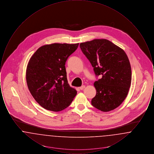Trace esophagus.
<instances>
[{
  "instance_id": "1",
  "label": "esophagus",
  "mask_w": 154,
  "mask_h": 154,
  "mask_svg": "<svg viewBox=\"0 0 154 154\" xmlns=\"http://www.w3.org/2000/svg\"><path fill=\"white\" fill-rule=\"evenodd\" d=\"M79 88H80V90H83V89L85 88V85H82V86L80 87Z\"/></svg>"
}]
</instances>
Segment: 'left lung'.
Listing matches in <instances>:
<instances>
[{
  "instance_id": "8db88e82",
  "label": "left lung",
  "mask_w": 154,
  "mask_h": 154,
  "mask_svg": "<svg viewBox=\"0 0 154 154\" xmlns=\"http://www.w3.org/2000/svg\"><path fill=\"white\" fill-rule=\"evenodd\" d=\"M81 50L94 67L96 95L92 105L104 112L118 107L127 96L132 80L128 58L123 50L106 39L81 43Z\"/></svg>"
}]
</instances>
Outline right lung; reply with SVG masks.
Listing matches in <instances>:
<instances>
[{
	"label": "right lung",
	"mask_w": 154,
	"mask_h": 154,
	"mask_svg": "<svg viewBox=\"0 0 154 154\" xmlns=\"http://www.w3.org/2000/svg\"><path fill=\"white\" fill-rule=\"evenodd\" d=\"M79 44H54L40 47L30 59L26 82L30 94L42 107L53 111L67 108L77 91L67 80L65 63Z\"/></svg>",
	"instance_id": "obj_1"
}]
</instances>
